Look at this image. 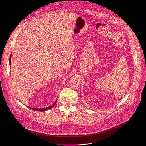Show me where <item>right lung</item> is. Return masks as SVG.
Listing matches in <instances>:
<instances>
[{
	"mask_svg": "<svg viewBox=\"0 0 146 146\" xmlns=\"http://www.w3.org/2000/svg\"><path fill=\"white\" fill-rule=\"evenodd\" d=\"M11 54L10 55V59H9V60H10V64H11ZM56 101H57V100H56V101L52 104V105H51L50 106H48V107H47V108H42V109H36V108H29V107H28V108H30L31 109H32V110H35V111H46V110H48V109H51V108H53V106L55 105L56 104Z\"/></svg>",
	"mask_w": 146,
	"mask_h": 146,
	"instance_id": "obj_1",
	"label": "right lung"
}]
</instances>
